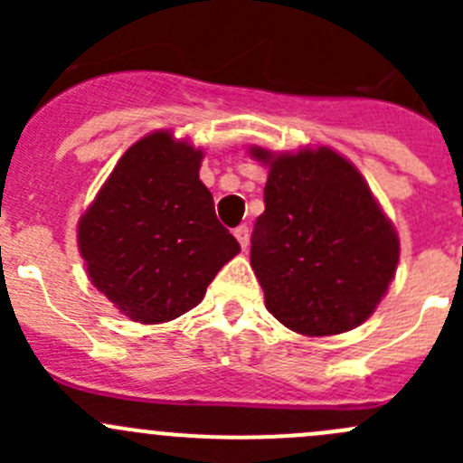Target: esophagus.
Segmentation results:
<instances>
[{
	"mask_svg": "<svg viewBox=\"0 0 463 463\" xmlns=\"http://www.w3.org/2000/svg\"><path fill=\"white\" fill-rule=\"evenodd\" d=\"M232 232H235V237H237V241H240L241 249H246V246H249V226H246V223H241V226H237Z\"/></svg>",
	"mask_w": 463,
	"mask_h": 463,
	"instance_id": "obj_1",
	"label": "esophagus"
}]
</instances>
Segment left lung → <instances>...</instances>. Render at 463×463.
Wrapping results in <instances>:
<instances>
[{
    "mask_svg": "<svg viewBox=\"0 0 463 463\" xmlns=\"http://www.w3.org/2000/svg\"><path fill=\"white\" fill-rule=\"evenodd\" d=\"M250 266L266 309L305 335H334L374 314L399 264V235L361 172L329 147L273 154Z\"/></svg>",
    "mask_w": 463,
    "mask_h": 463,
    "instance_id": "left-lung-1",
    "label": "left lung"
}]
</instances>
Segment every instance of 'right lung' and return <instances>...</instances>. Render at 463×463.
<instances>
[{
    "label": "right lung",
    "mask_w": 463,
    "mask_h": 463,
    "mask_svg": "<svg viewBox=\"0 0 463 463\" xmlns=\"http://www.w3.org/2000/svg\"><path fill=\"white\" fill-rule=\"evenodd\" d=\"M203 152L154 132L120 156L78 223L93 287L134 322L179 318L240 253L199 181Z\"/></svg>",
    "instance_id": "right-lung-1"
}]
</instances>
